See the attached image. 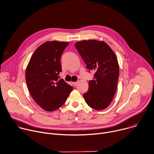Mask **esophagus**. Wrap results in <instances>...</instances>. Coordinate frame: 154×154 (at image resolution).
<instances>
[{"label":"esophagus","instance_id":"obj_1","mask_svg":"<svg viewBox=\"0 0 154 154\" xmlns=\"http://www.w3.org/2000/svg\"><path fill=\"white\" fill-rule=\"evenodd\" d=\"M78 82H73V84L75 85V86H76L77 84H78Z\"/></svg>","mask_w":154,"mask_h":154}]
</instances>
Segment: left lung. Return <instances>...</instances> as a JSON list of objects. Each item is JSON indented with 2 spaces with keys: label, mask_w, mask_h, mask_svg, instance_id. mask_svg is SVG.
<instances>
[{
  "label": "left lung",
  "mask_w": 154,
  "mask_h": 154,
  "mask_svg": "<svg viewBox=\"0 0 154 154\" xmlns=\"http://www.w3.org/2000/svg\"><path fill=\"white\" fill-rule=\"evenodd\" d=\"M75 45L88 72H95L94 79L89 81L88 90L83 97L91 108L104 109L112 101L117 88L119 65L116 56L103 41H82Z\"/></svg>",
  "instance_id": "left-lung-1"
}]
</instances>
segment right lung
Here are the masks:
<instances>
[{"label":"right lung","instance_id":"right-lung-1","mask_svg":"<svg viewBox=\"0 0 154 154\" xmlns=\"http://www.w3.org/2000/svg\"><path fill=\"white\" fill-rule=\"evenodd\" d=\"M69 44L56 41L42 44L33 54L26 69V81L31 95L48 112L62 106L73 90L63 79H59L62 72L60 57Z\"/></svg>","mask_w":154,"mask_h":154}]
</instances>
